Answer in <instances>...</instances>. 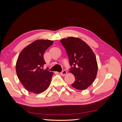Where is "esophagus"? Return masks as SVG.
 <instances>
[{
  "mask_svg": "<svg viewBox=\"0 0 122 122\" xmlns=\"http://www.w3.org/2000/svg\"><path fill=\"white\" fill-rule=\"evenodd\" d=\"M67 72L66 71V70H64V71H62L61 73V76H65L66 75V74H67Z\"/></svg>",
  "mask_w": 122,
  "mask_h": 122,
  "instance_id": "obj_1",
  "label": "esophagus"
}]
</instances>
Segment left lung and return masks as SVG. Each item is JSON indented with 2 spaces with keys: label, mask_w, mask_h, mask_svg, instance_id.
I'll use <instances>...</instances> for the list:
<instances>
[{
  "label": "left lung",
  "mask_w": 122,
  "mask_h": 122,
  "mask_svg": "<svg viewBox=\"0 0 122 122\" xmlns=\"http://www.w3.org/2000/svg\"><path fill=\"white\" fill-rule=\"evenodd\" d=\"M67 51L70 66L69 71L75 77L73 87L84 90L94 82L98 71L97 61L91 47L78 38L69 37L61 40Z\"/></svg>",
  "instance_id": "obj_1"
}]
</instances>
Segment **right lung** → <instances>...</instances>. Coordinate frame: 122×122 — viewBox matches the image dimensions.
<instances>
[{"mask_svg":"<svg viewBox=\"0 0 122 122\" xmlns=\"http://www.w3.org/2000/svg\"><path fill=\"white\" fill-rule=\"evenodd\" d=\"M53 43V41L49 40H36L25 47L18 56L16 65L17 75L28 92L40 94L49 86L53 73L43 69L45 64L43 55Z\"/></svg>","mask_w":122,"mask_h":122,"instance_id":"obj_1","label":"right lung"}]
</instances>
